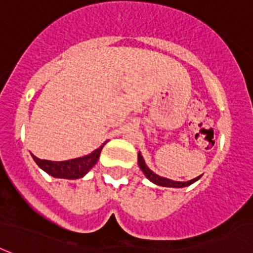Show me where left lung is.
I'll return each mask as SVG.
<instances>
[{
	"instance_id": "obj_1",
	"label": "left lung",
	"mask_w": 253,
	"mask_h": 253,
	"mask_svg": "<svg viewBox=\"0 0 253 253\" xmlns=\"http://www.w3.org/2000/svg\"><path fill=\"white\" fill-rule=\"evenodd\" d=\"M137 164H139V168H140L141 171L144 173V175L147 176L148 179L151 180L152 183L157 184V186L171 187V188H182V187L191 186V184L195 183L196 180H199L201 178V175H199L196 176V178H194V179L187 180V182H178V180L169 179V178H165V176H160L159 174L153 173V171L148 168L144 159H143V156L140 155V152H139V155H137Z\"/></svg>"
}]
</instances>
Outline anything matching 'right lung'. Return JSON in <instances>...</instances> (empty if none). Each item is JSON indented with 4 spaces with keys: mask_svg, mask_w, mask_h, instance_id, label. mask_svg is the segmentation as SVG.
<instances>
[{
    "mask_svg": "<svg viewBox=\"0 0 253 253\" xmlns=\"http://www.w3.org/2000/svg\"><path fill=\"white\" fill-rule=\"evenodd\" d=\"M106 144V141L97 149H94L89 155L78 157V159L67 160V161H48V160H40L36 156L32 155V159L42 169L45 173L54 178H62V179H79L83 178L89 170L96 165L102 147Z\"/></svg>",
    "mask_w": 253,
    "mask_h": 253,
    "instance_id": "1",
    "label": "right lung"
}]
</instances>
